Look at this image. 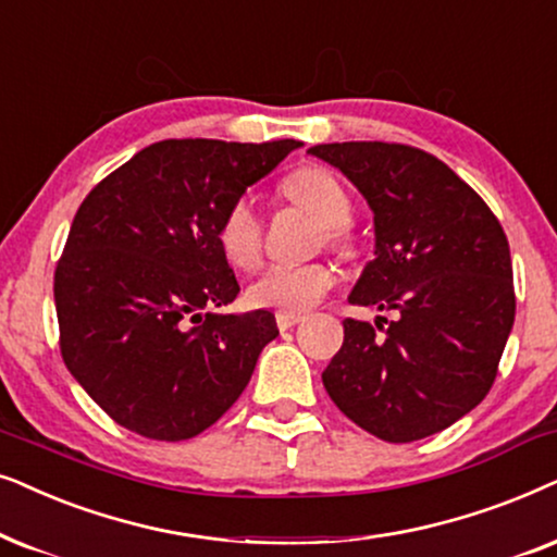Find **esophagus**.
Masks as SVG:
<instances>
[{
  "label": "esophagus",
  "mask_w": 557,
  "mask_h": 557,
  "mask_svg": "<svg viewBox=\"0 0 557 557\" xmlns=\"http://www.w3.org/2000/svg\"><path fill=\"white\" fill-rule=\"evenodd\" d=\"M277 325H280V331H287V329H293V325H298L300 321H302V315L300 313H287V310H280L277 315Z\"/></svg>",
  "instance_id": "34e87169"
}]
</instances>
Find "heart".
Wrapping results in <instances>:
<instances>
[{
    "instance_id": "b5f03b06",
    "label": "heart",
    "mask_w": 557,
    "mask_h": 557,
    "mask_svg": "<svg viewBox=\"0 0 557 557\" xmlns=\"http://www.w3.org/2000/svg\"><path fill=\"white\" fill-rule=\"evenodd\" d=\"M287 201L313 213L325 226L333 247L346 244V226L351 219V196L346 185L325 168H300L280 185ZM219 247L234 267H255L262 251V221L249 198L228 206L219 224ZM336 283L329 264H270L251 280L247 300L255 308H277L287 313H302L321 302Z\"/></svg>"
}]
</instances>
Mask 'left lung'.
Returning <instances> with one entry per match:
<instances>
[{
    "instance_id": "left-lung-1",
    "label": "left lung",
    "mask_w": 557,
    "mask_h": 557,
    "mask_svg": "<svg viewBox=\"0 0 557 557\" xmlns=\"http://www.w3.org/2000/svg\"><path fill=\"white\" fill-rule=\"evenodd\" d=\"M308 152L341 170L374 213V259L348 302L397 313L384 333L346 318L323 387L382 441L441 433L492 389L515 323L504 228L446 162L414 147L333 143Z\"/></svg>"
}]
</instances>
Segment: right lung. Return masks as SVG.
<instances>
[{"label":"right lung","instance_id":"1","mask_svg":"<svg viewBox=\"0 0 557 557\" xmlns=\"http://www.w3.org/2000/svg\"><path fill=\"white\" fill-rule=\"evenodd\" d=\"M302 143L165 139L88 193L55 270L65 367L132 433L211 428L277 336L270 310L203 313L239 293L219 247L228 206Z\"/></svg>","mask_w":557,"mask_h":557}]
</instances>
